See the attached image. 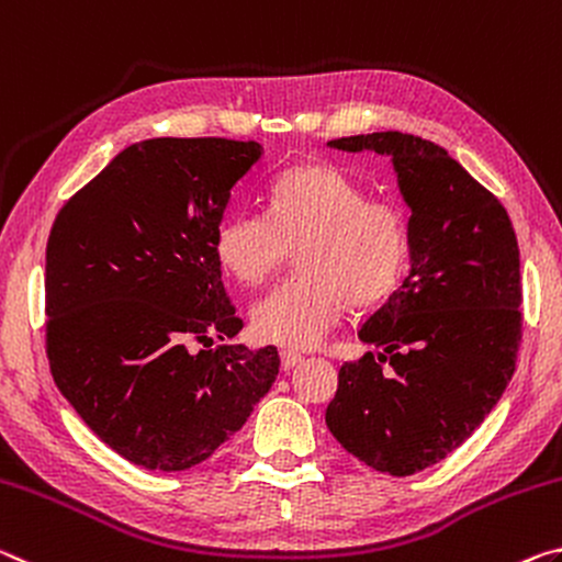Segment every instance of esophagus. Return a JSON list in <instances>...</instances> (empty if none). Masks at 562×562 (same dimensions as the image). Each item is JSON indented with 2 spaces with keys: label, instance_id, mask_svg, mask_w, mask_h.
Returning a JSON list of instances; mask_svg holds the SVG:
<instances>
[{
  "label": "esophagus",
  "instance_id": "obj_1",
  "mask_svg": "<svg viewBox=\"0 0 562 562\" xmlns=\"http://www.w3.org/2000/svg\"><path fill=\"white\" fill-rule=\"evenodd\" d=\"M301 361H303V356L299 351H289V348H286V351H281V368H283V371H291V368H296Z\"/></svg>",
  "mask_w": 562,
  "mask_h": 562
}]
</instances>
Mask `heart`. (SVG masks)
I'll return each instance as SVG.
<instances>
[{"label": "heart", "mask_w": 562, "mask_h": 562, "mask_svg": "<svg viewBox=\"0 0 562 562\" xmlns=\"http://www.w3.org/2000/svg\"><path fill=\"white\" fill-rule=\"evenodd\" d=\"M269 216L234 211L214 236L218 263L236 281H269L296 248L299 276L251 311L256 336L286 348H316L344 318L348 301L373 306L398 283L408 256L403 211L324 161L281 171L269 187Z\"/></svg>", "instance_id": "heart-1"}]
</instances>
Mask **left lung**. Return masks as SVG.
<instances>
[{"instance_id":"8db88e82","label":"left lung","mask_w":562,"mask_h":562,"mask_svg":"<svg viewBox=\"0 0 562 562\" xmlns=\"http://www.w3.org/2000/svg\"><path fill=\"white\" fill-rule=\"evenodd\" d=\"M328 146L391 156L411 209V269L358 330L381 351L341 366L326 426L366 465L413 475L471 438L510 381L520 344L518 238L501 201L434 142L379 132Z\"/></svg>"}]
</instances>
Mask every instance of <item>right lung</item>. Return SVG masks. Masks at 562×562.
<instances>
[{"mask_svg": "<svg viewBox=\"0 0 562 562\" xmlns=\"http://www.w3.org/2000/svg\"><path fill=\"white\" fill-rule=\"evenodd\" d=\"M263 146L146 139L77 191L47 241V356L79 418L146 471H187L226 443L279 375L244 328L214 236ZM202 348L196 349L195 344Z\"/></svg>", "mask_w": 562, "mask_h": 562, "instance_id": "1", "label": "right lung"}]
</instances>
